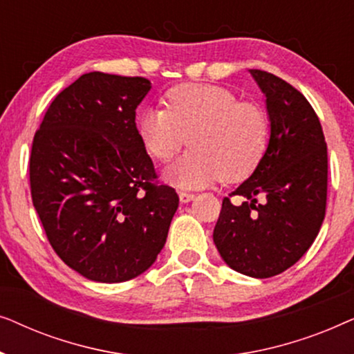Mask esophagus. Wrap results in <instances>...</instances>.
I'll return each instance as SVG.
<instances>
[{
	"label": "esophagus",
	"mask_w": 354,
	"mask_h": 354,
	"mask_svg": "<svg viewBox=\"0 0 354 354\" xmlns=\"http://www.w3.org/2000/svg\"><path fill=\"white\" fill-rule=\"evenodd\" d=\"M178 198H180V203H183V205H185V203H190L193 198H195V195H193V193L180 192V193H178Z\"/></svg>",
	"instance_id": "34e87169"
}]
</instances>
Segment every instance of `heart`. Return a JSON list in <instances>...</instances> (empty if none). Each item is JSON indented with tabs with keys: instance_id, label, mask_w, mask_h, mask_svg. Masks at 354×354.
Instances as JSON below:
<instances>
[{
	"instance_id": "obj_1",
	"label": "heart",
	"mask_w": 354,
	"mask_h": 354,
	"mask_svg": "<svg viewBox=\"0 0 354 354\" xmlns=\"http://www.w3.org/2000/svg\"><path fill=\"white\" fill-rule=\"evenodd\" d=\"M166 104L167 109H145L137 125L143 147L158 161H169L187 142L192 145L164 171L167 182L180 188H201L217 178L235 183L259 166L269 122L258 104L209 84L178 85L167 93Z\"/></svg>"
}]
</instances>
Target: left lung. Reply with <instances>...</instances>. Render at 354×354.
Instances as JSON below:
<instances>
[{"label":"left lung","mask_w":354,"mask_h":354,"mask_svg":"<svg viewBox=\"0 0 354 354\" xmlns=\"http://www.w3.org/2000/svg\"><path fill=\"white\" fill-rule=\"evenodd\" d=\"M250 74L266 96L269 143L259 166L232 193L243 201H222L212 239L230 269L268 279L292 268L321 230L327 145L313 106L297 88L269 72Z\"/></svg>","instance_id":"1"}]
</instances>
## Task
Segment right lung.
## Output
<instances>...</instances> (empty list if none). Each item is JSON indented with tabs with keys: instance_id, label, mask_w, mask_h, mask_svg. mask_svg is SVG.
<instances>
[{
	"instance_id": "add662e5",
	"label": "right lung",
	"mask_w": 354,
	"mask_h": 354,
	"mask_svg": "<svg viewBox=\"0 0 354 354\" xmlns=\"http://www.w3.org/2000/svg\"><path fill=\"white\" fill-rule=\"evenodd\" d=\"M151 82L88 72L53 100L30 156L33 206L57 256L101 283L151 268L178 207L154 185L135 115Z\"/></svg>"
}]
</instances>
